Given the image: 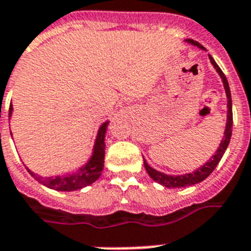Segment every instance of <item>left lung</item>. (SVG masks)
Segmentation results:
<instances>
[{
    "instance_id": "obj_1",
    "label": "left lung",
    "mask_w": 251,
    "mask_h": 251,
    "mask_svg": "<svg viewBox=\"0 0 251 251\" xmlns=\"http://www.w3.org/2000/svg\"><path fill=\"white\" fill-rule=\"evenodd\" d=\"M185 42L190 43L192 46H196L199 49L205 50L204 47L198 42V41H194V39H185ZM209 60H210V63L212 65L214 66V69L217 70V73L219 74L221 76V79L223 82V87H225L226 91V96H227V123H226V129L225 133H223V138L221 141V144H219V148L217 149L215 151V154L213 155L212 158L209 159L204 165H201L200 168H198L196 171L191 172V173H187V175H181V176H169L165 175L163 172H159L154 168H151L150 165L148 164V161L145 160L144 158V165L145 169L148 172V175L150 176L155 182H158L160 185L165 186L168 188H179V187H186V186H192L196 185V183H200L201 181H204L205 178L209 177V176L212 175V172L214 171L215 167L218 165L219 160L222 159L223 154H225V151L227 150L229 144V140H231V134H232V100H231V91H229V86L228 82H227V78L223 74V72L221 70L217 63L214 61L212 56L209 55Z\"/></svg>"
}]
</instances>
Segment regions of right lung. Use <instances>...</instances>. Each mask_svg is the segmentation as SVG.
<instances>
[{
  "instance_id": "1",
  "label": "right lung",
  "mask_w": 251,
  "mask_h": 251,
  "mask_svg": "<svg viewBox=\"0 0 251 251\" xmlns=\"http://www.w3.org/2000/svg\"><path fill=\"white\" fill-rule=\"evenodd\" d=\"M12 110H14L12 105H10V117H11ZM107 124H109V121H106L100 126V128L97 130V136L96 140H95L90 160L87 161L84 165H82L76 172H72V173L63 176H55V177H42V176L36 175L28 167H25L26 171L39 183H42L43 186H46L49 188L56 190V191H75V190H80V188L92 185L93 182H96L100 178L101 172L103 169L105 134H106Z\"/></svg>"
}]
</instances>
